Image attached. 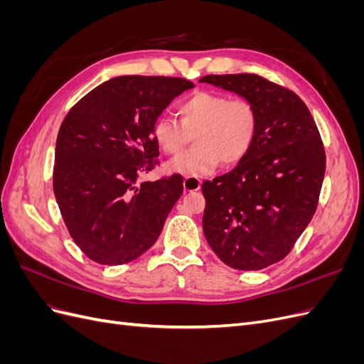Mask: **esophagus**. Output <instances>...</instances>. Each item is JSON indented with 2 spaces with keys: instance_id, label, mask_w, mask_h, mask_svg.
Returning <instances> with one entry per match:
<instances>
[{
  "instance_id": "34e87169",
  "label": "esophagus",
  "mask_w": 364,
  "mask_h": 364,
  "mask_svg": "<svg viewBox=\"0 0 364 364\" xmlns=\"http://www.w3.org/2000/svg\"><path fill=\"white\" fill-rule=\"evenodd\" d=\"M200 186H202V181L197 178H185V181H183V188L188 193L199 191Z\"/></svg>"
}]
</instances>
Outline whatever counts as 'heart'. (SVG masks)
Returning a JSON list of instances; mask_svg holds the SVG:
<instances>
[{
	"label": "heart",
	"instance_id": "obj_1",
	"mask_svg": "<svg viewBox=\"0 0 364 364\" xmlns=\"http://www.w3.org/2000/svg\"><path fill=\"white\" fill-rule=\"evenodd\" d=\"M181 121L159 117L153 126L158 147L170 156H179L194 136L196 149L167 165L170 173L186 178H205L220 164L226 167L243 161L257 141L259 115L246 98H232L199 91L179 105Z\"/></svg>",
	"mask_w": 364,
	"mask_h": 364
}]
</instances>
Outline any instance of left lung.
I'll use <instances>...</instances> for the list:
<instances>
[{"instance_id":"left-lung-1","label":"left lung","mask_w":364,"mask_h":364,"mask_svg":"<svg viewBox=\"0 0 364 364\" xmlns=\"http://www.w3.org/2000/svg\"><path fill=\"white\" fill-rule=\"evenodd\" d=\"M255 105L257 141L234 170L203 182V232L237 270H261L289 255L311 222L325 176V149L305 103L255 74L205 75Z\"/></svg>"}]
</instances>
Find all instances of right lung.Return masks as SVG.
I'll list each match as a JSON object with an SVG mask.
<instances>
[{
    "label": "right lung",
    "instance_id": "right-lung-1",
    "mask_svg": "<svg viewBox=\"0 0 364 364\" xmlns=\"http://www.w3.org/2000/svg\"><path fill=\"white\" fill-rule=\"evenodd\" d=\"M191 87L179 77L119 75L98 85L65 117L53 190L71 238L90 259L119 266L156 243L182 196L183 178L138 179L158 164V117Z\"/></svg>",
    "mask_w": 364,
    "mask_h": 364
}]
</instances>
